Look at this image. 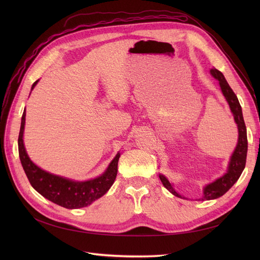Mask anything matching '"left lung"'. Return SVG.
Here are the masks:
<instances>
[{"instance_id": "obj_1", "label": "left lung", "mask_w": 260, "mask_h": 260, "mask_svg": "<svg viewBox=\"0 0 260 260\" xmlns=\"http://www.w3.org/2000/svg\"><path fill=\"white\" fill-rule=\"evenodd\" d=\"M210 74L214 76L216 79L219 81L220 88H221V91L223 93V95L226 100L228 103H229V106L231 108V112L234 116V120L238 124V129H239V141H238V145L235 147V151L231 156V160L229 164V169H228L226 174L222 176L221 178L217 179L215 182H212L208 184L205 188H204V196L199 201H209V200H215L222 196L225 192L229 191V188L237 182L239 180L241 174L243 172L244 168H245V164H246V155H247V133H246V125L245 122H244V118L242 114V107L240 105V102L235 95V93L233 90L230 88L229 83L226 82L224 76L222 75L221 72H219L217 69H211ZM159 179L161 181L162 185L167 188V190L172 193L174 195L178 196V198L183 199L182 196L178 194L168 179L159 175Z\"/></svg>"}]
</instances>
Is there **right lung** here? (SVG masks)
Listing matches in <instances>:
<instances>
[{
	"label": "right lung",
	"mask_w": 260,
	"mask_h": 260,
	"mask_svg": "<svg viewBox=\"0 0 260 260\" xmlns=\"http://www.w3.org/2000/svg\"><path fill=\"white\" fill-rule=\"evenodd\" d=\"M38 80L32 84V89ZM26 112L23 111L21 117L20 131L18 136L19 158L25 170V174L36 191L45 199L68 209L81 208L90 205L95 200L102 198L114 183L118 171V160L120 154L118 153L109 164L107 170L101 177L84 182H76L58 176L49 174L30 160L25 146H23V129H25Z\"/></svg>",
	"instance_id": "add662e5"
}]
</instances>
